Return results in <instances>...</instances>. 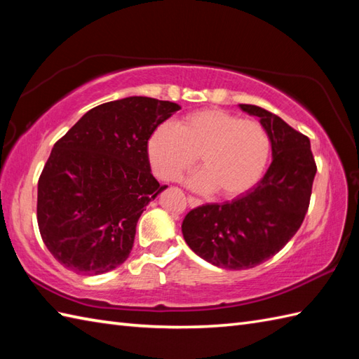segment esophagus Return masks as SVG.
I'll return each instance as SVG.
<instances>
[{
	"label": "esophagus",
	"mask_w": 359,
	"mask_h": 359,
	"mask_svg": "<svg viewBox=\"0 0 359 359\" xmlns=\"http://www.w3.org/2000/svg\"><path fill=\"white\" fill-rule=\"evenodd\" d=\"M187 203H189L190 207H198V205L203 204V201L198 200V198H195V196H187Z\"/></svg>",
	"instance_id": "34e87169"
}]
</instances>
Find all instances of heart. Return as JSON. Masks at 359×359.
<instances>
[{
    "mask_svg": "<svg viewBox=\"0 0 359 359\" xmlns=\"http://www.w3.org/2000/svg\"><path fill=\"white\" fill-rule=\"evenodd\" d=\"M149 164L163 181H178L200 156L203 172L190 181L200 190L217 189L233 198L252 189L266 169L270 140L262 124L241 119L222 109H203L163 123L150 133L146 146Z\"/></svg>",
    "mask_w": 359,
    "mask_h": 359,
    "instance_id": "b5f03b06",
    "label": "heart"
}]
</instances>
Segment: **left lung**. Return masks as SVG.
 <instances>
[{"instance_id":"8db88e82","label":"left lung","mask_w":359,"mask_h":359,"mask_svg":"<svg viewBox=\"0 0 359 359\" xmlns=\"http://www.w3.org/2000/svg\"><path fill=\"white\" fill-rule=\"evenodd\" d=\"M240 107L259 118L272 144V164L245 194L222 204L196 207L181 226L198 257L229 270L258 266L290 241L304 221L316 173L306 135L266 109Z\"/></svg>"}]
</instances>
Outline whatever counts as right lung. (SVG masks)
<instances>
[{
	"instance_id": "right-lung-1",
	"label": "right lung",
	"mask_w": 359,
	"mask_h": 359,
	"mask_svg": "<svg viewBox=\"0 0 359 359\" xmlns=\"http://www.w3.org/2000/svg\"><path fill=\"white\" fill-rule=\"evenodd\" d=\"M180 109L147 97L104 102L55 142L38 180L36 219L60 264L101 275L129 258L141 213L167 187L150 173L147 140Z\"/></svg>"
}]
</instances>
